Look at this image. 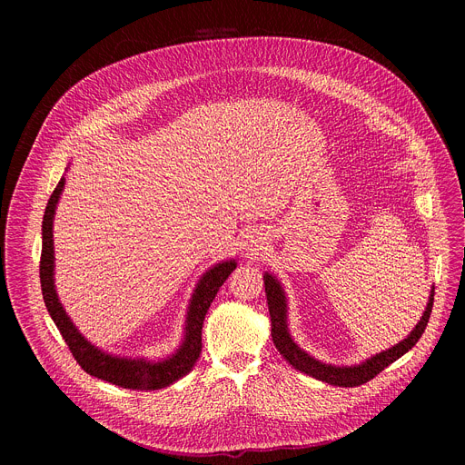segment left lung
<instances>
[{
  "instance_id": "1",
  "label": "left lung",
  "mask_w": 465,
  "mask_h": 465,
  "mask_svg": "<svg viewBox=\"0 0 465 465\" xmlns=\"http://www.w3.org/2000/svg\"><path fill=\"white\" fill-rule=\"evenodd\" d=\"M262 282H264V292H267L269 312H271V322H272V341H274V346L278 348V351L298 371L307 373L322 382L333 384V386H346V388L368 382L377 373H381L386 366H390L393 361H397L407 351H411L423 335V331H425L427 322L432 312V302H434V287H430L429 302H427V307H425L420 322L411 331V335H407V339H403L400 344H393L391 348H388L381 353H375L359 364L337 366V364H327L323 361L314 359L312 355H309L305 350H302L296 344V341L291 335V329H289V298H287L283 283L278 280L276 274H272L269 271L262 274Z\"/></svg>"
}]
</instances>
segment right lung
<instances>
[{
    "label": "right lung",
    "mask_w": 465,
    "mask_h": 465,
    "mask_svg": "<svg viewBox=\"0 0 465 465\" xmlns=\"http://www.w3.org/2000/svg\"><path fill=\"white\" fill-rule=\"evenodd\" d=\"M64 185H65V178L62 176L49 198L44 221H42L40 283H42V296H44L49 316L58 327L62 339L65 341V344H68L75 361L86 373L130 390H160L173 384L174 381L182 379L193 370L198 355H201L203 323H204L206 312L212 302L215 300L219 289L223 287V283L235 271L237 261L232 257V259L215 262L213 267H210L201 276V280L196 282L193 294L189 298L187 312H185L182 341L171 355L153 361L149 357H121V355L108 353L97 348L95 344H92L81 333L77 325L74 323V320L70 318V314L65 312L56 294L53 223H54V213H56V206L62 196Z\"/></svg>",
    "instance_id": "1"
}]
</instances>
